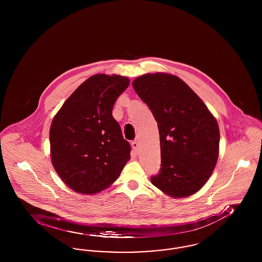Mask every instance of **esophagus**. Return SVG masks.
<instances>
[{
    "instance_id": "34e87169",
    "label": "esophagus",
    "mask_w": 262,
    "mask_h": 262,
    "mask_svg": "<svg viewBox=\"0 0 262 262\" xmlns=\"http://www.w3.org/2000/svg\"><path fill=\"white\" fill-rule=\"evenodd\" d=\"M132 146H133V148L135 150V152H137L138 151V148H139V144H138V142H137V140H134V141H132Z\"/></svg>"
}]
</instances>
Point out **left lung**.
Masks as SVG:
<instances>
[{
  "instance_id": "left-lung-1",
  "label": "left lung",
  "mask_w": 262,
  "mask_h": 262,
  "mask_svg": "<svg viewBox=\"0 0 262 262\" xmlns=\"http://www.w3.org/2000/svg\"><path fill=\"white\" fill-rule=\"evenodd\" d=\"M133 86L154 116L160 135L161 168L151 183L173 198L193 194L205 185L218 159L220 133L215 118L174 75H142Z\"/></svg>"
}]
</instances>
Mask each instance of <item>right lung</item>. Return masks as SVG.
<instances>
[{
    "label": "right lung",
    "instance_id": "1",
    "mask_svg": "<svg viewBox=\"0 0 262 262\" xmlns=\"http://www.w3.org/2000/svg\"><path fill=\"white\" fill-rule=\"evenodd\" d=\"M129 80L120 75L89 77L63 103L50 128L56 172L76 192L92 194L109 187L130 158V145L112 116Z\"/></svg>",
    "mask_w": 262,
    "mask_h": 262
}]
</instances>
